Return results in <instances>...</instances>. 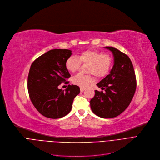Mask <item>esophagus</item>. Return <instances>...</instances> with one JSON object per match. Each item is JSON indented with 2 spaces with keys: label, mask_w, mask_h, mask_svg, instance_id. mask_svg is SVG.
Listing matches in <instances>:
<instances>
[{
  "label": "esophagus",
  "mask_w": 160,
  "mask_h": 160,
  "mask_svg": "<svg viewBox=\"0 0 160 160\" xmlns=\"http://www.w3.org/2000/svg\"><path fill=\"white\" fill-rule=\"evenodd\" d=\"M85 90V87H80L81 92H83V91H84Z\"/></svg>",
  "instance_id": "34e87169"
}]
</instances>
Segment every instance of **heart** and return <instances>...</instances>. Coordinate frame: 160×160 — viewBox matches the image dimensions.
<instances>
[{
  "label": "heart",
  "instance_id": "1",
  "mask_svg": "<svg viewBox=\"0 0 160 160\" xmlns=\"http://www.w3.org/2000/svg\"><path fill=\"white\" fill-rule=\"evenodd\" d=\"M81 63L88 64L87 72L92 73L97 78H103L109 73L112 66V58L108 54H104L101 52L88 49L83 51L77 55L71 56L66 60L65 66L66 69L74 73L77 71ZM93 81L91 75H83L79 73L72 79L73 84L86 87Z\"/></svg>",
  "mask_w": 160,
  "mask_h": 160
}]
</instances>
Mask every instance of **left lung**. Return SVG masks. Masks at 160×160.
<instances>
[{"label": "left lung", "mask_w": 160, "mask_h": 160, "mask_svg": "<svg viewBox=\"0 0 160 160\" xmlns=\"http://www.w3.org/2000/svg\"><path fill=\"white\" fill-rule=\"evenodd\" d=\"M105 48L112 52L114 64L109 74L97 84L105 92L95 90V96L90 100V108L96 115L111 118L120 115L128 107L137 83L130 58L116 48Z\"/></svg>", "instance_id": "left-lung-1"}]
</instances>
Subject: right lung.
<instances>
[{
	"instance_id": "right-lung-1",
	"label": "right lung",
	"mask_w": 160,
	"mask_h": 160,
	"mask_svg": "<svg viewBox=\"0 0 160 160\" xmlns=\"http://www.w3.org/2000/svg\"><path fill=\"white\" fill-rule=\"evenodd\" d=\"M69 49H51L37 58L30 66L27 87L32 104L40 114L49 118H62L72 109L75 97L80 92L77 85H69L64 91L58 87L70 74L65 62L72 55Z\"/></svg>"
}]
</instances>
